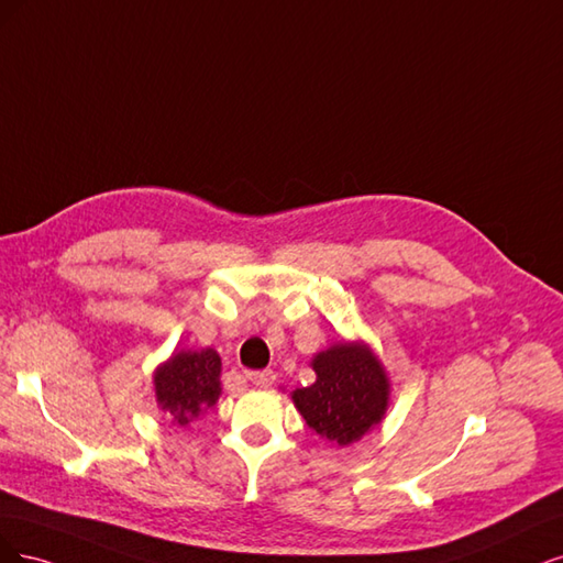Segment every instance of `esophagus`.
Listing matches in <instances>:
<instances>
[{
	"mask_svg": "<svg viewBox=\"0 0 563 563\" xmlns=\"http://www.w3.org/2000/svg\"><path fill=\"white\" fill-rule=\"evenodd\" d=\"M247 378H250L252 384H255V386L266 388V386L274 384V380H276V374L271 372V369H262V372H250V374H247Z\"/></svg>",
	"mask_w": 563,
	"mask_h": 563,
	"instance_id": "obj_1",
	"label": "esophagus"
}]
</instances>
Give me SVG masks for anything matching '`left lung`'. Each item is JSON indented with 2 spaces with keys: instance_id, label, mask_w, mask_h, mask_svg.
<instances>
[{
  "instance_id": "8db88e82",
  "label": "left lung",
  "mask_w": 563,
  "mask_h": 563,
  "mask_svg": "<svg viewBox=\"0 0 563 563\" xmlns=\"http://www.w3.org/2000/svg\"><path fill=\"white\" fill-rule=\"evenodd\" d=\"M316 384L289 393L306 426L349 446L376 428L390 405V378L365 341H339L311 357Z\"/></svg>"
}]
</instances>
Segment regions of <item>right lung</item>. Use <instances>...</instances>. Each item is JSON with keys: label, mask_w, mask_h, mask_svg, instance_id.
<instances>
[{"label": "right lung", "mask_w": 563, "mask_h": 563, "mask_svg": "<svg viewBox=\"0 0 563 563\" xmlns=\"http://www.w3.org/2000/svg\"><path fill=\"white\" fill-rule=\"evenodd\" d=\"M222 357L214 349L175 351L154 369V395L166 419L187 428L222 395Z\"/></svg>", "instance_id": "right-lung-1"}]
</instances>
